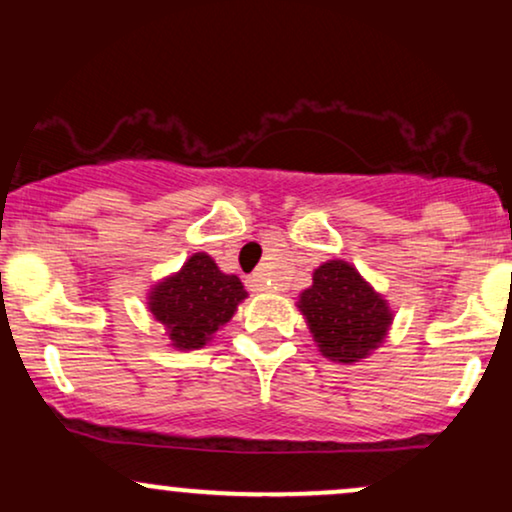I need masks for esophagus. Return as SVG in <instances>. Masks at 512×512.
Returning <instances> with one entry per match:
<instances>
[{
	"instance_id": "1",
	"label": "esophagus",
	"mask_w": 512,
	"mask_h": 512,
	"mask_svg": "<svg viewBox=\"0 0 512 512\" xmlns=\"http://www.w3.org/2000/svg\"><path fill=\"white\" fill-rule=\"evenodd\" d=\"M248 286L252 291H264L269 286V281H267V276H264V272H255L248 279Z\"/></svg>"
}]
</instances>
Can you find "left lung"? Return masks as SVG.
Masks as SVG:
<instances>
[{
	"label": "left lung",
	"instance_id": "8db88e82",
	"mask_svg": "<svg viewBox=\"0 0 512 512\" xmlns=\"http://www.w3.org/2000/svg\"><path fill=\"white\" fill-rule=\"evenodd\" d=\"M322 356L339 363L366 358L385 339L392 313L351 264L325 262L315 269L313 286L301 305Z\"/></svg>",
	"mask_w": 512,
	"mask_h": 512
}]
</instances>
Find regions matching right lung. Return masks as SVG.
<instances>
[{"mask_svg": "<svg viewBox=\"0 0 512 512\" xmlns=\"http://www.w3.org/2000/svg\"><path fill=\"white\" fill-rule=\"evenodd\" d=\"M245 296L238 276L223 274L209 255L197 252L178 274L151 291L149 310L168 327L173 346L199 349L231 320Z\"/></svg>", "mask_w": 512, "mask_h": 512, "instance_id": "right-lung-1", "label": "right lung"}]
</instances>
